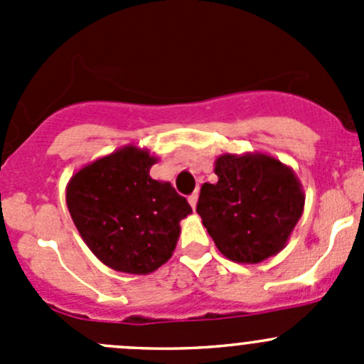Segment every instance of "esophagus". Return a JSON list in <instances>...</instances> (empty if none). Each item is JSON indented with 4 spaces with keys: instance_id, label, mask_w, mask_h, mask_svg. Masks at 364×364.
<instances>
[{
    "instance_id": "obj_1",
    "label": "esophagus",
    "mask_w": 364,
    "mask_h": 364,
    "mask_svg": "<svg viewBox=\"0 0 364 364\" xmlns=\"http://www.w3.org/2000/svg\"><path fill=\"white\" fill-rule=\"evenodd\" d=\"M197 200H199V193L193 192L192 196L188 197V203H190V205H192V208H196V205H197Z\"/></svg>"
}]
</instances>
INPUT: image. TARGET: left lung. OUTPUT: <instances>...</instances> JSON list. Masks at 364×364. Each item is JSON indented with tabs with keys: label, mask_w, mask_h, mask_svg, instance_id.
<instances>
[{
	"label": "left lung",
	"mask_w": 364,
	"mask_h": 364,
	"mask_svg": "<svg viewBox=\"0 0 364 364\" xmlns=\"http://www.w3.org/2000/svg\"><path fill=\"white\" fill-rule=\"evenodd\" d=\"M215 174L218 181L204 183L196 211L216 248L247 264L280 252L303 213L294 172L267 155H223Z\"/></svg>",
	"instance_id": "1"
}]
</instances>
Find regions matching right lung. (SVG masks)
Masks as SVG:
<instances>
[{"instance_id":"1","label":"right lung","mask_w":364,"mask_h":364,"mask_svg":"<svg viewBox=\"0 0 364 364\" xmlns=\"http://www.w3.org/2000/svg\"><path fill=\"white\" fill-rule=\"evenodd\" d=\"M155 159L128 146L80 168L67 188L73 223L91 252L116 271L146 274L171 259L179 220L192 213L171 183L149 176Z\"/></svg>"}]
</instances>
